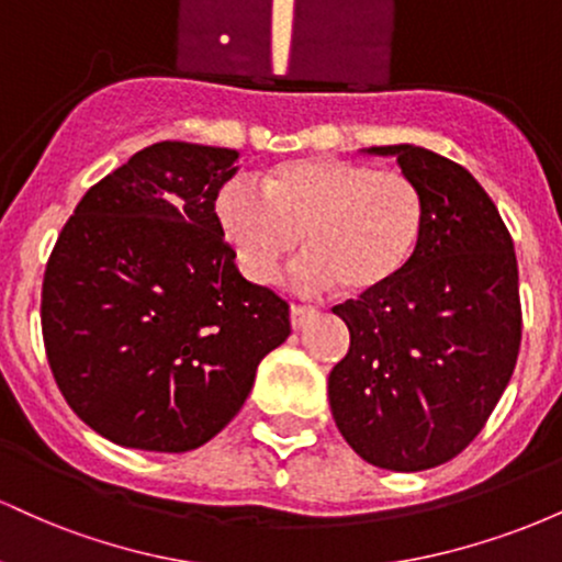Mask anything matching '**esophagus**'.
<instances>
[{
  "label": "esophagus",
  "mask_w": 562,
  "mask_h": 562,
  "mask_svg": "<svg viewBox=\"0 0 562 562\" xmlns=\"http://www.w3.org/2000/svg\"><path fill=\"white\" fill-rule=\"evenodd\" d=\"M312 317H314V308L299 306V303H293V306H290V325H293V330H301V327L306 325Z\"/></svg>",
  "instance_id": "34e87169"
}]
</instances>
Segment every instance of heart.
<instances>
[{
    "label": "heart",
    "instance_id": "1",
    "mask_svg": "<svg viewBox=\"0 0 562 562\" xmlns=\"http://www.w3.org/2000/svg\"><path fill=\"white\" fill-rule=\"evenodd\" d=\"M218 235L240 272L272 282L299 243L303 288L338 285L370 295L396 282L420 243L425 198L402 171L359 160L312 156L282 160L261 173V195L229 182L214 200Z\"/></svg>",
    "mask_w": 562,
    "mask_h": 562
}]
</instances>
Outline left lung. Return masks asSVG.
Returning <instances> with one entry per match:
<instances>
[{"label": "left lung", "instance_id": "left-lung-1", "mask_svg": "<svg viewBox=\"0 0 562 562\" xmlns=\"http://www.w3.org/2000/svg\"><path fill=\"white\" fill-rule=\"evenodd\" d=\"M393 156L425 198L409 267L378 293L333 308L351 333L327 380L333 420L375 468L443 465L481 434L518 362L513 237L494 200L454 160L415 145Z\"/></svg>", "mask_w": 562, "mask_h": 562}]
</instances>
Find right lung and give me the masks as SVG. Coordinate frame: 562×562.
I'll return each mask as SVG.
<instances>
[{"label":"right lung","mask_w":562,"mask_h":562,"mask_svg":"<svg viewBox=\"0 0 562 562\" xmlns=\"http://www.w3.org/2000/svg\"><path fill=\"white\" fill-rule=\"evenodd\" d=\"M229 147L156 142L89 187L57 237L42 333L57 389L108 441H211L290 335L288 303L237 272L214 200Z\"/></svg>","instance_id":"add662e5"}]
</instances>
